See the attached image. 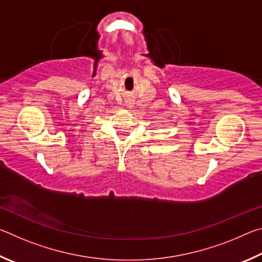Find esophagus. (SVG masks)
<instances>
[{"instance_id":"34e87169","label":"esophagus","mask_w":262,"mask_h":262,"mask_svg":"<svg viewBox=\"0 0 262 262\" xmlns=\"http://www.w3.org/2000/svg\"><path fill=\"white\" fill-rule=\"evenodd\" d=\"M133 105H134V103H133L132 99H127V100H126V106H127L128 108H132Z\"/></svg>"}]
</instances>
